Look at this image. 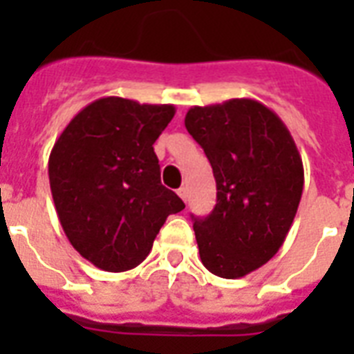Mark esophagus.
I'll return each mask as SVG.
<instances>
[{
  "label": "esophagus",
  "mask_w": 354,
  "mask_h": 354,
  "mask_svg": "<svg viewBox=\"0 0 354 354\" xmlns=\"http://www.w3.org/2000/svg\"><path fill=\"white\" fill-rule=\"evenodd\" d=\"M178 194H180V198H182L183 202H187V198H189V189L185 187V185H182V187L178 189Z\"/></svg>",
  "instance_id": "34e87169"
}]
</instances>
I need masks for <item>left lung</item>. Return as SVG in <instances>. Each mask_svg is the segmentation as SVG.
Listing matches in <instances>:
<instances>
[{"label":"left lung","instance_id":"8db88e82","mask_svg":"<svg viewBox=\"0 0 354 354\" xmlns=\"http://www.w3.org/2000/svg\"><path fill=\"white\" fill-rule=\"evenodd\" d=\"M185 128L204 149L216 205L194 218L200 259L211 274L236 279L283 246L303 193V161L285 122L253 99L193 106Z\"/></svg>","mask_w":354,"mask_h":354}]
</instances>
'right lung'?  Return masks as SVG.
<instances>
[{
    "label": "right lung",
    "mask_w": 354,
    "mask_h": 354,
    "mask_svg": "<svg viewBox=\"0 0 354 354\" xmlns=\"http://www.w3.org/2000/svg\"><path fill=\"white\" fill-rule=\"evenodd\" d=\"M172 104L97 99L64 128L49 156L58 221L77 252L106 272L143 263L167 216L185 207L161 185L156 139Z\"/></svg>",
    "instance_id": "1"
}]
</instances>
